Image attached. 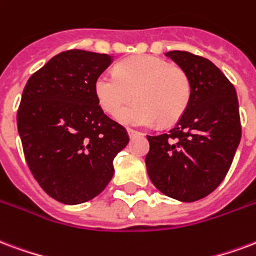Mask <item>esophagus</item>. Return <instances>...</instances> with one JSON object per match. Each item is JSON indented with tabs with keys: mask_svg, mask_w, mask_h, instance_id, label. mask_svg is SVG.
<instances>
[{
	"mask_svg": "<svg viewBox=\"0 0 256 256\" xmlns=\"http://www.w3.org/2000/svg\"><path fill=\"white\" fill-rule=\"evenodd\" d=\"M128 134L130 136V137H136V136H138V134H141L140 132H137V130H134V128H128Z\"/></svg>",
	"mask_w": 256,
	"mask_h": 256,
	"instance_id": "esophagus-1",
	"label": "esophagus"
}]
</instances>
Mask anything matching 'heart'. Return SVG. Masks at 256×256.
Returning a JSON list of instances; mask_svg holds the SVG:
<instances>
[{"label": "heart", "mask_w": 256, "mask_h": 256, "mask_svg": "<svg viewBox=\"0 0 256 256\" xmlns=\"http://www.w3.org/2000/svg\"><path fill=\"white\" fill-rule=\"evenodd\" d=\"M94 94L107 114H116L131 98L136 103L118 113L132 126L171 124L186 112L191 81L179 66L153 56H136L119 62L115 74L104 72L94 81Z\"/></svg>", "instance_id": "b5f03b06"}]
</instances>
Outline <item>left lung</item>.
<instances>
[{
    "label": "left lung",
    "mask_w": 256,
    "mask_h": 256,
    "mask_svg": "<svg viewBox=\"0 0 256 256\" xmlns=\"http://www.w3.org/2000/svg\"><path fill=\"white\" fill-rule=\"evenodd\" d=\"M191 81V100L170 133L146 136L148 175L156 188L182 202L202 200L220 186L242 138L239 102L232 82L204 56L166 52Z\"/></svg>",
    "instance_id": "8db88e82"
}]
</instances>
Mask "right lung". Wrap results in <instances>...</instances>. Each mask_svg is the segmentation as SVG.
I'll list each match as a JSON object with an SVG mask.
<instances>
[{
  "instance_id": "add662e5",
  "label": "right lung",
  "mask_w": 256,
  "mask_h": 256,
  "mask_svg": "<svg viewBox=\"0 0 256 256\" xmlns=\"http://www.w3.org/2000/svg\"><path fill=\"white\" fill-rule=\"evenodd\" d=\"M108 54L69 50L30 77L17 110V130L30 171L47 194L66 205L92 200L114 175V158L128 142L108 118L94 81Z\"/></svg>"
}]
</instances>
